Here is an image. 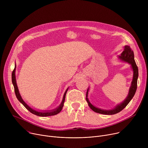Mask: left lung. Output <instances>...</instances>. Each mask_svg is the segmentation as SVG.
<instances>
[{
  "label": "left lung",
  "instance_id": "8db88e82",
  "mask_svg": "<svg viewBox=\"0 0 148 148\" xmlns=\"http://www.w3.org/2000/svg\"><path fill=\"white\" fill-rule=\"evenodd\" d=\"M118 58L122 61L128 62L130 64H131V67L133 70V72H134L133 79L131 82V86L129 90L128 95L127 97L126 98V99L122 102L116 105L114 109L110 110H103L94 107V105H92L91 102L89 101L88 98V88L87 91V94H86L87 102H88V104L89 105V107H90V108L97 113L104 114V115H114L119 112L123 109H124L126 107V105L129 103V102L132 99V98L134 97L136 92V91L137 89V81L138 78V68L136 64V62L134 59V51L132 50V49L129 46H125L123 52L121 54V55L118 56Z\"/></svg>",
  "mask_w": 148,
  "mask_h": 148
}]
</instances>
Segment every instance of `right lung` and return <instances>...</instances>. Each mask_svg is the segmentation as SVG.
<instances>
[{
    "label": "right lung",
    "mask_w": 148,
    "mask_h": 148,
    "mask_svg": "<svg viewBox=\"0 0 148 148\" xmlns=\"http://www.w3.org/2000/svg\"><path fill=\"white\" fill-rule=\"evenodd\" d=\"M16 66L15 64V67H14V69L12 72V83H13V85L14 86V92H15V94H16V96L17 98V99L22 103L24 107L27 110H29L31 113L36 115H37V116H52V115H55L57 114H58L62 109V107L63 106H64V101H65V98H66V93L68 91V89L69 88L66 90V92H64V96H63V98H62V102L61 103V104L59 105V107H57V108L56 109H54L53 110H49V111H37L33 108H32L30 107H29V105L23 101V99H22V97H21L20 93H19V91H18V87H17V83H16V76H15V70H16Z\"/></svg>",
    "instance_id": "right-lung-1"
}]
</instances>
